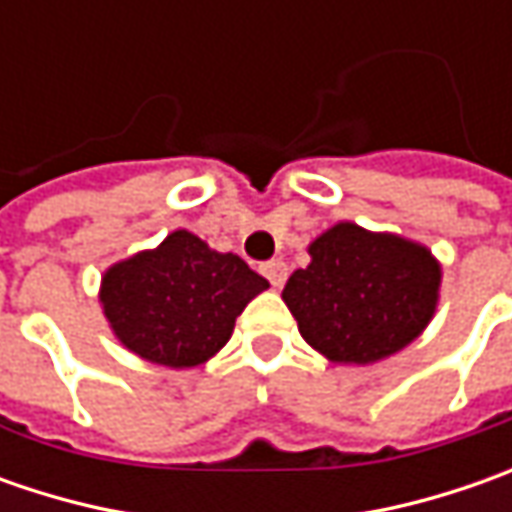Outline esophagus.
I'll list each match as a JSON object with an SVG mask.
<instances>
[{
  "mask_svg": "<svg viewBox=\"0 0 512 512\" xmlns=\"http://www.w3.org/2000/svg\"><path fill=\"white\" fill-rule=\"evenodd\" d=\"M262 273H265L270 285L282 287L287 279V265L282 262V259H270V262H265V265H262Z\"/></svg>",
  "mask_w": 512,
  "mask_h": 512,
  "instance_id": "esophagus-1",
  "label": "esophagus"
}]
</instances>
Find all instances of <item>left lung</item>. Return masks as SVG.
<instances>
[{"instance_id":"obj_1","label":"left lung","mask_w":512,"mask_h":512,"mask_svg":"<svg viewBox=\"0 0 512 512\" xmlns=\"http://www.w3.org/2000/svg\"><path fill=\"white\" fill-rule=\"evenodd\" d=\"M439 279L427 247L342 222L310 245V265L287 279L282 299L330 362L367 364L422 333Z\"/></svg>"}]
</instances>
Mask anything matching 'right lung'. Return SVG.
<instances>
[{
  "instance_id": "add662e5",
  "label": "right lung",
  "mask_w": 512,
  "mask_h": 512,
  "mask_svg": "<svg viewBox=\"0 0 512 512\" xmlns=\"http://www.w3.org/2000/svg\"><path fill=\"white\" fill-rule=\"evenodd\" d=\"M267 279L193 233L119 262L102 279V305L125 347L165 367H193L225 347L236 316Z\"/></svg>"
}]
</instances>
